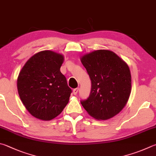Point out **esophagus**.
<instances>
[{
    "mask_svg": "<svg viewBox=\"0 0 156 156\" xmlns=\"http://www.w3.org/2000/svg\"><path fill=\"white\" fill-rule=\"evenodd\" d=\"M78 92V88H76V89H74L73 90V94H74V95L77 94Z\"/></svg>",
    "mask_w": 156,
    "mask_h": 156,
    "instance_id": "esophagus-1",
    "label": "esophagus"
}]
</instances>
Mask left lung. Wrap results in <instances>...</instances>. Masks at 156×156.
<instances>
[{
    "label": "left lung",
    "instance_id": "8db88e82",
    "mask_svg": "<svg viewBox=\"0 0 156 156\" xmlns=\"http://www.w3.org/2000/svg\"><path fill=\"white\" fill-rule=\"evenodd\" d=\"M91 82L87 100L80 103L96 119L106 120L117 115L131 93V74L127 65L112 51L98 50L81 58Z\"/></svg>",
    "mask_w": 156,
    "mask_h": 156
}]
</instances>
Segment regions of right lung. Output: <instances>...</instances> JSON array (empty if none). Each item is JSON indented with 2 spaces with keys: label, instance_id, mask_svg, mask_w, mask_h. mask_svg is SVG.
I'll return each instance as SVG.
<instances>
[{
  "label": "right lung",
  "instance_id": "right-lung-1",
  "mask_svg": "<svg viewBox=\"0 0 156 156\" xmlns=\"http://www.w3.org/2000/svg\"><path fill=\"white\" fill-rule=\"evenodd\" d=\"M63 56L44 50L33 55L22 67L18 90L22 103L33 117L49 121L61 114L72 89L60 68Z\"/></svg>",
  "mask_w": 156,
  "mask_h": 156
}]
</instances>
